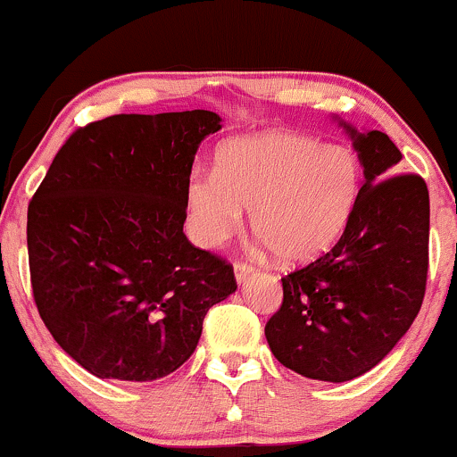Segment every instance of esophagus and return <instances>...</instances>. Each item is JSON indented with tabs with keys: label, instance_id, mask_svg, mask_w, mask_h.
Returning <instances> with one entry per match:
<instances>
[{
	"label": "esophagus",
	"instance_id": "34e87169",
	"mask_svg": "<svg viewBox=\"0 0 457 457\" xmlns=\"http://www.w3.org/2000/svg\"><path fill=\"white\" fill-rule=\"evenodd\" d=\"M251 275H253V269H251L249 264H243V262H238V264L234 266V277H236V283H246L251 279Z\"/></svg>",
	"mask_w": 457,
	"mask_h": 457
}]
</instances>
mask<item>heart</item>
Returning <instances> with one entry per match:
<instances>
[{"mask_svg": "<svg viewBox=\"0 0 457 457\" xmlns=\"http://www.w3.org/2000/svg\"><path fill=\"white\" fill-rule=\"evenodd\" d=\"M361 191L359 159L344 144L292 130H260L225 141L214 174L193 171L185 188L187 228L204 249L228 243L243 211L277 260L318 258L344 234Z\"/></svg>", "mask_w": 457, "mask_h": 457, "instance_id": "heart-1", "label": "heart"}]
</instances>
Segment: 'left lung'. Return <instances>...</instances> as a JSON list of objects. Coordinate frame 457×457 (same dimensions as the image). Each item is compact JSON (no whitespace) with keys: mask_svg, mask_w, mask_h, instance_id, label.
Masks as SVG:
<instances>
[{"mask_svg":"<svg viewBox=\"0 0 457 457\" xmlns=\"http://www.w3.org/2000/svg\"><path fill=\"white\" fill-rule=\"evenodd\" d=\"M333 120L353 141L365 182L333 249L283 277L281 309L264 333L287 370L345 382L378 365L421 309L429 195L423 178L395 176L402 152L385 133Z\"/></svg>","mask_w":457,"mask_h":457,"instance_id":"left-lung-1","label":"left lung"}]
</instances>
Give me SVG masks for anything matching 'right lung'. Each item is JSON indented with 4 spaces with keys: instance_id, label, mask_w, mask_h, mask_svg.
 Masks as SVG:
<instances>
[{
    "instance_id": "right-lung-1",
    "label": "right lung",
    "mask_w": 457,
    "mask_h": 457,
    "mask_svg": "<svg viewBox=\"0 0 457 457\" xmlns=\"http://www.w3.org/2000/svg\"><path fill=\"white\" fill-rule=\"evenodd\" d=\"M206 109L120 113L62 145L28 211L31 287L60 348L96 378L150 382L180 367L208 309L236 292L232 266L187 240Z\"/></svg>"
}]
</instances>
